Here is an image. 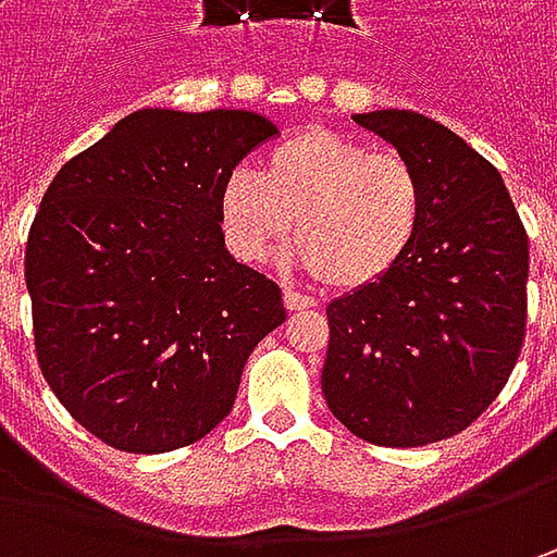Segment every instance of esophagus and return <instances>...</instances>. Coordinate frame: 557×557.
<instances>
[{"mask_svg": "<svg viewBox=\"0 0 557 557\" xmlns=\"http://www.w3.org/2000/svg\"><path fill=\"white\" fill-rule=\"evenodd\" d=\"M285 307H288L290 312H300V310H315L319 304H315L312 297H307V294H300V290L285 288Z\"/></svg>", "mask_w": 557, "mask_h": 557, "instance_id": "34e87169", "label": "esophagus"}]
</instances>
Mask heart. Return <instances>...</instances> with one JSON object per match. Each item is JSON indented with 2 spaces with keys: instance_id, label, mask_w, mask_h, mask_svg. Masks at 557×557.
<instances>
[{
  "instance_id": "b5f03b06",
  "label": "heart",
  "mask_w": 557,
  "mask_h": 557,
  "mask_svg": "<svg viewBox=\"0 0 557 557\" xmlns=\"http://www.w3.org/2000/svg\"><path fill=\"white\" fill-rule=\"evenodd\" d=\"M220 220L232 250L253 263L285 245L294 223V260L329 288L359 290L416 245L424 180L399 151L310 126L269 148L260 173L225 176Z\"/></svg>"
}]
</instances>
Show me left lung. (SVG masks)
I'll return each mask as SVG.
<instances>
[{
    "label": "left lung",
    "mask_w": 557,
    "mask_h": 557,
    "mask_svg": "<svg viewBox=\"0 0 557 557\" xmlns=\"http://www.w3.org/2000/svg\"><path fill=\"white\" fill-rule=\"evenodd\" d=\"M424 180L406 260L329 304L322 394L374 446H428L465 431L499 396L527 329V232L503 176L416 111L354 114Z\"/></svg>",
    "instance_id": "left-lung-1"
}]
</instances>
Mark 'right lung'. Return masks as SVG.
Wrapping results in <instances>:
<instances>
[{
  "label": "right lung",
  "instance_id": "right-lung-1",
  "mask_svg": "<svg viewBox=\"0 0 557 557\" xmlns=\"http://www.w3.org/2000/svg\"><path fill=\"white\" fill-rule=\"evenodd\" d=\"M278 129L253 111L145 108L58 170L27 238L36 359L61 406L123 453L207 437L282 288L225 250L223 180Z\"/></svg>",
  "mask_w": 557,
  "mask_h": 557
}]
</instances>
